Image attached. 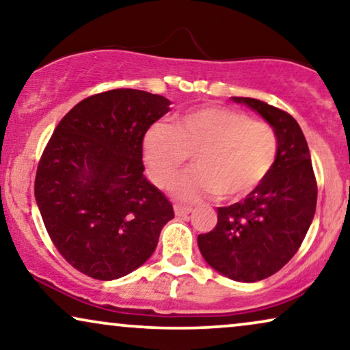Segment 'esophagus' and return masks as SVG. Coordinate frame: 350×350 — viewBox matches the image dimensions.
<instances>
[{
  "instance_id": "1",
  "label": "esophagus",
  "mask_w": 350,
  "mask_h": 350,
  "mask_svg": "<svg viewBox=\"0 0 350 350\" xmlns=\"http://www.w3.org/2000/svg\"><path fill=\"white\" fill-rule=\"evenodd\" d=\"M174 210H175L176 217H188V215L193 212V208L191 207H185V205H180V204L174 205Z\"/></svg>"
}]
</instances>
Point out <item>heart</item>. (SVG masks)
<instances>
[{"instance_id":"obj_1","label":"heart","mask_w":350,"mask_h":350,"mask_svg":"<svg viewBox=\"0 0 350 350\" xmlns=\"http://www.w3.org/2000/svg\"><path fill=\"white\" fill-rule=\"evenodd\" d=\"M193 154V169L175 181L181 200L218 194L245 198L269 175L277 138L269 124L223 107H202L176 119L174 127L156 124L143 137V159L152 183L165 188Z\"/></svg>"}]
</instances>
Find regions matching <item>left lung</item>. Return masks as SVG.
Returning a JSON list of instances; mask_svg holds the SVG:
<instances>
[{
  "instance_id": "left-lung-1",
  "label": "left lung",
  "mask_w": 350,
  "mask_h": 350,
  "mask_svg": "<svg viewBox=\"0 0 350 350\" xmlns=\"http://www.w3.org/2000/svg\"><path fill=\"white\" fill-rule=\"evenodd\" d=\"M232 100L247 105L272 127L275 162L245 199L217 208V226L199 234L198 245L215 271L248 284L275 274L298 252L314 219L317 183L308 142L293 116L256 98Z\"/></svg>"
}]
</instances>
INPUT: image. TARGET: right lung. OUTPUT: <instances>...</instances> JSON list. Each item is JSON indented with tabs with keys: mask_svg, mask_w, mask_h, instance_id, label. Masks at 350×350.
I'll return each mask as SVG.
<instances>
[{
	"mask_svg": "<svg viewBox=\"0 0 350 350\" xmlns=\"http://www.w3.org/2000/svg\"><path fill=\"white\" fill-rule=\"evenodd\" d=\"M170 100L137 89L84 98L55 127L35 180V199L60 255L75 269L114 280L140 267L174 218L143 175V137Z\"/></svg>",
	"mask_w": 350,
	"mask_h": 350,
	"instance_id": "add662e5",
	"label": "right lung"
}]
</instances>
